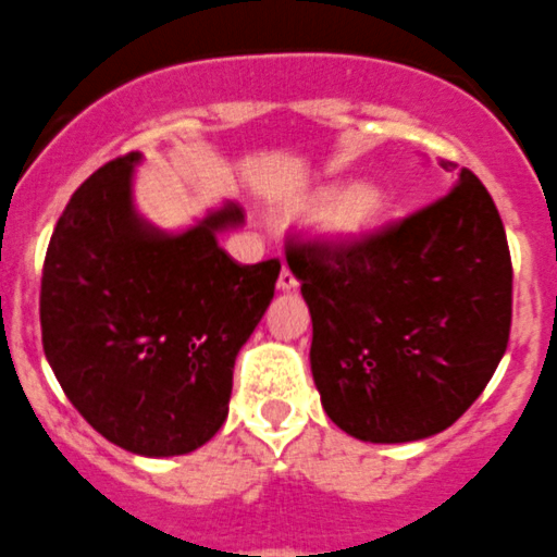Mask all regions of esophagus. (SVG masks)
<instances>
[{
    "mask_svg": "<svg viewBox=\"0 0 557 557\" xmlns=\"http://www.w3.org/2000/svg\"><path fill=\"white\" fill-rule=\"evenodd\" d=\"M277 288H280V290H294V288H297V274L290 272L288 267H283V272H280Z\"/></svg>",
    "mask_w": 557,
    "mask_h": 557,
    "instance_id": "34e87169",
    "label": "esophagus"
}]
</instances>
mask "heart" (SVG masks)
Listing matches in <instances>:
<instances>
[{
	"label": "heart",
	"mask_w": 557,
	"mask_h": 557,
	"mask_svg": "<svg viewBox=\"0 0 557 557\" xmlns=\"http://www.w3.org/2000/svg\"><path fill=\"white\" fill-rule=\"evenodd\" d=\"M310 216H327V227L341 242H363L385 219L388 199L377 188H324L299 205Z\"/></svg>",
	"instance_id": "heart-1"
}]
</instances>
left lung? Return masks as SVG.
Masks as SVG:
<instances>
[{
  "instance_id": "8db88e82",
  "label": "left lung",
  "mask_w": 557,
  "mask_h": 557,
  "mask_svg": "<svg viewBox=\"0 0 557 557\" xmlns=\"http://www.w3.org/2000/svg\"><path fill=\"white\" fill-rule=\"evenodd\" d=\"M444 197L363 242L290 238L313 319L310 369L327 416L372 444L447 430L508 349L513 267L499 210L469 169Z\"/></svg>"
}]
</instances>
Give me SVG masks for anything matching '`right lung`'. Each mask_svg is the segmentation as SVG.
<instances>
[{"instance_id": "right-lung-1", "label": "right lung", "mask_w": 557, "mask_h": 557, "mask_svg": "<svg viewBox=\"0 0 557 557\" xmlns=\"http://www.w3.org/2000/svg\"><path fill=\"white\" fill-rule=\"evenodd\" d=\"M138 152L110 160L69 199L41 277V341L69 403L116 447L169 458L227 419L238 349L267 313L280 260L235 263L216 242L224 205L180 235L133 210Z\"/></svg>"}]
</instances>
